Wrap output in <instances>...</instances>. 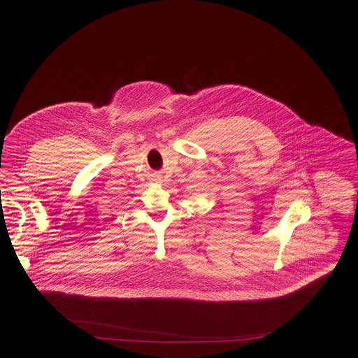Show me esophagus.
I'll list each match as a JSON object with an SVG mask.
<instances>
[{
  "label": "esophagus",
  "mask_w": 358,
  "mask_h": 358,
  "mask_svg": "<svg viewBox=\"0 0 358 358\" xmlns=\"http://www.w3.org/2000/svg\"><path fill=\"white\" fill-rule=\"evenodd\" d=\"M152 181H155V182H161L162 181V177L161 176H158V174H155L152 177Z\"/></svg>",
  "instance_id": "1"
}]
</instances>
